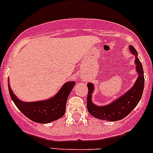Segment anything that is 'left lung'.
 Masks as SVG:
<instances>
[{
    "label": "left lung",
    "mask_w": 153,
    "mask_h": 153,
    "mask_svg": "<svg viewBox=\"0 0 153 153\" xmlns=\"http://www.w3.org/2000/svg\"><path fill=\"white\" fill-rule=\"evenodd\" d=\"M130 53L135 56L134 64L136 65V71L137 76L136 82L134 85L129 90L123 94L120 97L116 98L108 105L99 106L93 103L92 97L94 90V85L89 82L87 96V109L89 114L99 120H107V121H118L123 120L127 115H129L133 109L137 106L141 100L143 94L145 86V78L142 64L137 57V52L133 45L129 46Z\"/></svg>",
    "instance_id": "1"
}]
</instances>
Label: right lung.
Segmentation results:
<instances>
[{"label": "right lung", "instance_id": "obj_1", "mask_svg": "<svg viewBox=\"0 0 153 153\" xmlns=\"http://www.w3.org/2000/svg\"><path fill=\"white\" fill-rule=\"evenodd\" d=\"M8 85L12 101L23 115L35 123H49L61 118L64 115L67 100L75 82L70 81L64 83L55 96L47 100L33 102H25L19 100L11 89L9 79Z\"/></svg>", "mask_w": 153, "mask_h": 153}]
</instances>
